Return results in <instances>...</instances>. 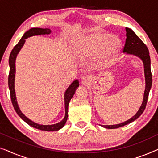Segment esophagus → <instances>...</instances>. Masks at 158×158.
<instances>
[{"label": "esophagus", "mask_w": 158, "mask_h": 158, "mask_svg": "<svg viewBox=\"0 0 158 158\" xmlns=\"http://www.w3.org/2000/svg\"><path fill=\"white\" fill-rule=\"evenodd\" d=\"M89 77H88L87 75H83V76H82L81 77V83L83 84V85H86V84L89 82Z\"/></svg>", "instance_id": "1"}]
</instances>
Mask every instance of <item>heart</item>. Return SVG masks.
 Listing matches in <instances>:
<instances>
[{"label":"heart","instance_id":"b5f03b06","mask_svg":"<svg viewBox=\"0 0 158 158\" xmlns=\"http://www.w3.org/2000/svg\"><path fill=\"white\" fill-rule=\"evenodd\" d=\"M121 42L116 35L94 33L80 38L75 47L81 55L90 57L96 54V61L99 66L107 65L120 49Z\"/></svg>","mask_w":158,"mask_h":158}]
</instances>
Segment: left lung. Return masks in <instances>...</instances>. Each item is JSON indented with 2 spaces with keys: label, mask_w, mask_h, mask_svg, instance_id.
<instances>
[{
  "label": "left lung",
  "mask_w": 158,
  "mask_h": 158,
  "mask_svg": "<svg viewBox=\"0 0 158 158\" xmlns=\"http://www.w3.org/2000/svg\"><path fill=\"white\" fill-rule=\"evenodd\" d=\"M126 31L127 39L123 52L126 53L127 55H135L136 57H139L142 60V62H143L144 77H145V90H144V93L143 101H142L141 106L138 110L137 114L135 116H133L130 119L118 124L101 125V126L106 129L119 128V127H124L125 125L130 124V123L133 122L134 121H135L137 118H139L141 116V114L143 113L144 109H145L147 102H148L149 93H150L151 87H152V77L150 69V57L148 47L131 29L126 28Z\"/></svg>",
  "instance_id": "1"
}]
</instances>
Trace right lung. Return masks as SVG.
Returning a JSON list of instances; mask_svg holds the SVG:
<instances>
[{"instance_id":"right-lung-1","label":"right lung","mask_w":158,"mask_h":158,"mask_svg":"<svg viewBox=\"0 0 158 158\" xmlns=\"http://www.w3.org/2000/svg\"><path fill=\"white\" fill-rule=\"evenodd\" d=\"M52 31L49 29H42V28H31L29 31L25 32L23 34L22 38L21 39L18 44L14 47L10 52L9 57V67H10V72L9 75H8V87H9L10 94V98L14 106L15 111L17 114L26 123L30 126L34 127V128L38 129L40 130L47 131H58L60 129L64 126L68 117V105L70 103V101L73 98V95L75 94V90L77 88L79 87V81L77 80H75L70 84V85L67 88L64 94V111H65V114L64 117L61 122L57 123L55 124L51 125H42L39 124L37 123L34 122L33 121L27 118L24 114H23L19 109V106L17 102V99L16 96V91H15V75H16V57L20 50L22 48L23 44L26 42V39L31 37V36H36V35H41V34H49Z\"/></svg>"}]
</instances>
